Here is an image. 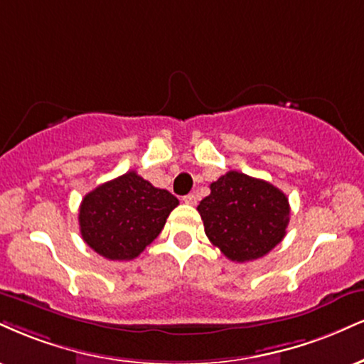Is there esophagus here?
<instances>
[{"instance_id": "1", "label": "esophagus", "mask_w": 364, "mask_h": 364, "mask_svg": "<svg viewBox=\"0 0 364 364\" xmlns=\"http://www.w3.org/2000/svg\"><path fill=\"white\" fill-rule=\"evenodd\" d=\"M183 201H185L186 205H196V196L193 193H190V195L183 196Z\"/></svg>"}]
</instances>
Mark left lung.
<instances>
[{
    "label": "left lung",
    "mask_w": 364,
    "mask_h": 364,
    "mask_svg": "<svg viewBox=\"0 0 364 364\" xmlns=\"http://www.w3.org/2000/svg\"><path fill=\"white\" fill-rule=\"evenodd\" d=\"M205 234L235 262L259 259L282 242L290 222L287 195L264 179L229 171L198 205Z\"/></svg>",
    "instance_id": "left-lung-1"
}]
</instances>
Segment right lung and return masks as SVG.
Masks as SVG:
<instances>
[{"label": "right lung", "mask_w": 364, "mask_h": 364, "mask_svg": "<svg viewBox=\"0 0 364 364\" xmlns=\"http://www.w3.org/2000/svg\"><path fill=\"white\" fill-rule=\"evenodd\" d=\"M178 205V198L168 190L152 186L135 171H129L82 198L81 237L107 259L130 261L161 234L166 218Z\"/></svg>", "instance_id": "right-lung-1"}]
</instances>
